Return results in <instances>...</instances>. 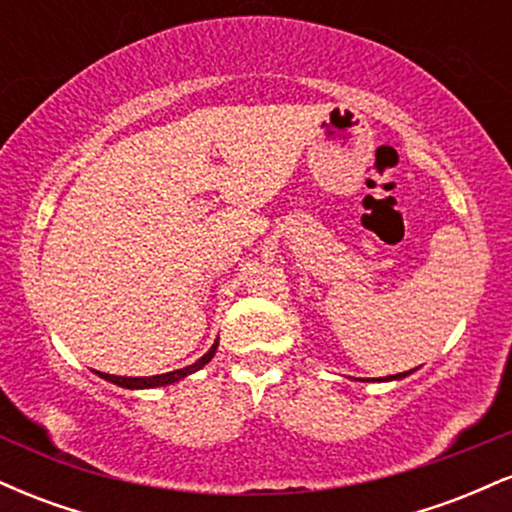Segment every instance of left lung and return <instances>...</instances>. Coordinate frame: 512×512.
<instances>
[{
	"label": "left lung",
	"mask_w": 512,
	"mask_h": 512,
	"mask_svg": "<svg viewBox=\"0 0 512 512\" xmlns=\"http://www.w3.org/2000/svg\"><path fill=\"white\" fill-rule=\"evenodd\" d=\"M416 370V368H414ZM414 370H404V373H397V375H390V378H380L378 383H383V380H402V378H407V375H411L414 373ZM375 380V378H373Z\"/></svg>",
	"instance_id": "8db88e82"
}]
</instances>
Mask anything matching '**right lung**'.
I'll return each mask as SVG.
<instances>
[{
  "label": "right lung",
  "instance_id": "add662e5",
  "mask_svg": "<svg viewBox=\"0 0 512 512\" xmlns=\"http://www.w3.org/2000/svg\"><path fill=\"white\" fill-rule=\"evenodd\" d=\"M216 349H219V342L211 344V349L207 351V354L199 358V361L192 363V366H185V368H178V370H170V373H161V375H151V378H122V375L101 373V370H96V375H101V378L108 380V383L125 387V390H149V387H166V385L178 383V380L187 378V375L197 373L199 368L207 366L211 358H214Z\"/></svg>",
  "mask_w": 512,
  "mask_h": 512
}]
</instances>
